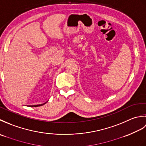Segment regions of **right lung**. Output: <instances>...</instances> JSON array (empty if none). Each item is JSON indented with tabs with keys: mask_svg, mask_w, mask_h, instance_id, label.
<instances>
[{
	"mask_svg": "<svg viewBox=\"0 0 146 146\" xmlns=\"http://www.w3.org/2000/svg\"><path fill=\"white\" fill-rule=\"evenodd\" d=\"M48 101L46 102H45V103H44V104H38V105H28L29 107H39V106H42V105H44L45 104H46L48 102Z\"/></svg>",
	"mask_w": 146,
	"mask_h": 146,
	"instance_id": "obj_1",
	"label": "right lung"
}]
</instances>
